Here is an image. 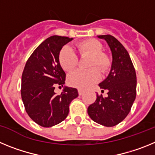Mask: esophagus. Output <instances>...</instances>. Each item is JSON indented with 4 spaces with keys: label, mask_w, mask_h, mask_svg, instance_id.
Returning a JSON list of instances; mask_svg holds the SVG:
<instances>
[{
    "label": "esophagus",
    "mask_w": 155,
    "mask_h": 155,
    "mask_svg": "<svg viewBox=\"0 0 155 155\" xmlns=\"http://www.w3.org/2000/svg\"><path fill=\"white\" fill-rule=\"evenodd\" d=\"M83 93H84V91H83V90H82V89H78V94H80V95H81V94H83Z\"/></svg>",
    "instance_id": "obj_1"
}]
</instances>
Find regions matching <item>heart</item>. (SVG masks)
Instances as JSON below:
<instances>
[{"instance_id": "heart-1", "label": "heart", "mask_w": 155, "mask_h": 155, "mask_svg": "<svg viewBox=\"0 0 155 155\" xmlns=\"http://www.w3.org/2000/svg\"><path fill=\"white\" fill-rule=\"evenodd\" d=\"M79 53L81 55L91 56L90 67H95L105 72L110 66V60L107 55L102 53V45L96 39H86L77 44ZM61 65L65 71L74 69L78 64V57L74 50L69 46L62 48L59 56ZM100 79V74L96 68L90 70L78 69L74 71L68 77V82L71 86L84 89L96 83Z\"/></svg>"}]
</instances>
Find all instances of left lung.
<instances>
[{"mask_svg":"<svg viewBox=\"0 0 155 155\" xmlns=\"http://www.w3.org/2000/svg\"><path fill=\"white\" fill-rule=\"evenodd\" d=\"M97 37L107 42L113 61L107 78L98 84L102 91L108 90V96L97 94L95 102L87 108V113L97 124L114 127L127 117L136 98V72L128 52L115 37Z\"/></svg>","mask_w":155,"mask_h":155,"instance_id":"8db88e82","label":"left lung"}]
</instances>
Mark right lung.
<instances>
[{
	"label": "right lung",
	"mask_w": 155,
	"mask_h": 155,
	"mask_svg": "<svg viewBox=\"0 0 155 155\" xmlns=\"http://www.w3.org/2000/svg\"><path fill=\"white\" fill-rule=\"evenodd\" d=\"M73 38L53 35L34 50L21 77V94L27 113L35 123L43 127H51L65 120L71 101L78 96L74 87H64L57 95V85L65 84L66 74L59 60L64 45Z\"/></svg>",
	"instance_id": "add662e5"
}]
</instances>
